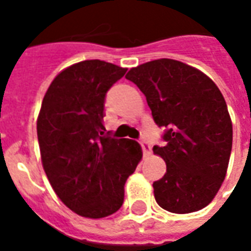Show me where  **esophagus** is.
Wrapping results in <instances>:
<instances>
[{
    "instance_id": "34e87169",
    "label": "esophagus",
    "mask_w": 251,
    "mask_h": 251,
    "mask_svg": "<svg viewBox=\"0 0 251 251\" xmlns=\"http://www.w3.org/2000/svg\"><path fill=\"white\" fill-rule=\"evenodd\" d=\"M140 144H141L142 152H144V154H145V156H148V154H151V152H152V149H151V145H149V142H148L147 140H141V141H140Z\"/></svg>"
}]
</instances>
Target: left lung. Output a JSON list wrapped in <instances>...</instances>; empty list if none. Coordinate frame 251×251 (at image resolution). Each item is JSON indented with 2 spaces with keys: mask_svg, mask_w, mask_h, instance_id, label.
I'll return each mask as SVG.
<instances>
[{
  "mask_svg": "<svg viewBox=\"0 0 251 251\" xmlns=\"http://www.w3.org/2000/svg\"><path fill=\"white\" fill-rule=\"evenodd\" d=\"M126 79L147 97L154 122L165 126L164 147L153 152L167 164L153 183L157 204L175 214L208 205L226 177L232 124L221 90L198 68L158 59L131 68Z\"/></svg>",
  "mask_w": 251,
  "mask_h": 251,
  "instance_id": "obj_1",
  "label": "left lung"
}]
</instances>
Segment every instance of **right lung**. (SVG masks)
<instances>
[{
	"instance_id": "right-lung-1",
	"label": "right lung",
	"mask_w": 251,
	"mask_h": 251,
	"mask_svg": "<svg viewBox=\"0 0 251 251\" xmlns=\"http://www.w3.org/2000/svg\"><path fill=\"white\" fill-rule=\"evenodd\" d=\"M125 72L103 60L67 67L50 84L37 117L47 177L59 199L84 218L120 210L126 179L142 158L137 141L104 136V97Z\"/></svg>"
}]
</instances>
